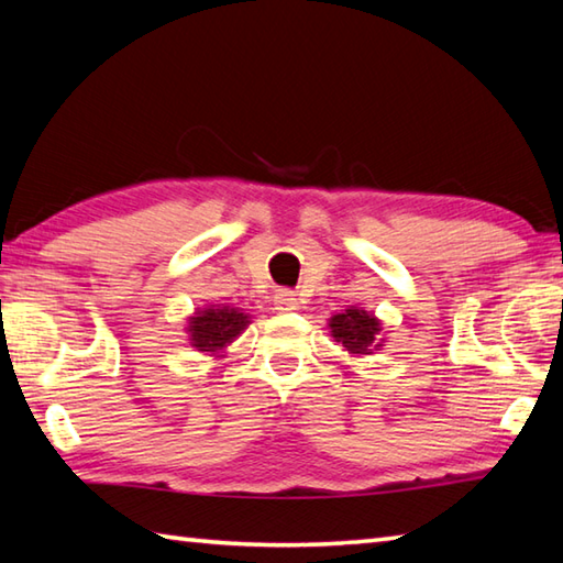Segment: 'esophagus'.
I'll return each instance as SVG.
<instances>
[{
    "label": "esophagus",
    "instance_id": "esophagus-1",
    "mask_svg": "<svg viewBox=\"0 0 563 563\" xmlns=\"http://www.w3.org/2000/svg\"><path fill=\"white\" fill-rule=\"evenodd\" d=\"M273 305H275V309H280V312H292V309L300 307V302H297V295L292 290H278V292H275Z\"/></svg>",
    "mask_w": 563,
    "mask_h": 563
}]
</instances>
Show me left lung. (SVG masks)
I'll list each match as a JSON object with an SVG mask.
<instances>
[{"label":"left lung","mask_w":563,"mask_h":563,"mask_svg":"<svg viewBox=\"0 0 563 563\" xmlns=\"http://www.w3.org/2000/svg\"><path fill=\"white\" fill-rule=\"evenodd\" d=\"M331 336L336 339L345 351L369 353L375 345L379 321L367 314L365 309H345L343 314L331 317Z\"/></svg>","instance_id":"obj_1"}]
</instances>
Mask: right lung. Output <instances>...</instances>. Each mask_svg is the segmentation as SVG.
I'll list each match as a JSON object with an SVG mask.
<instances>
[{"label": "right lung", "mask_w": 563, "mask_h": 563, "mask_svg": "<svg viewBox=\"0 0 563 563\" xmlns=\"http://www.w3.org/2000/svg\"><path fill=\"white\" fill-rule=\"evenodd\" d=\"M249 324V317L239 309H206V312H198V317H190V343L196 345L198 351L218 353L227 343H232L239 333H242Z\"/></svg>", "instance_id": "right-lung-1"}]
</instances>
